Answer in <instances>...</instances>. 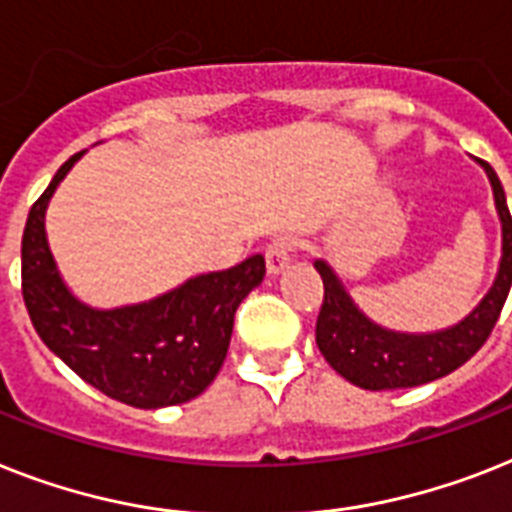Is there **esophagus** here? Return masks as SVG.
I'll return each mask as SVG.
<instances>
[{"label":"esophagus","mask_w":512,"mask_h":512,"mask_svg":"<svg viewBox=\"0 0 512 512\" xmlns=\"http://www.w3.org/2000/svg\"><path fill=\"white\" fill-rule=\"evenodd\" d=\"M292 265V247L286 239H276L265 249V268H268V276H278L281 270H286Z\"/></svg>","instance_id":"1"}]
</instances>
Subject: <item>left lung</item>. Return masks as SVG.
<instances>
[{
	"mask_svg": "<svg viewBox=\"0 0 512 512\" xmlns=\"http://www.w3.org/2000/svg\"><path fill=\"white\" fill-rule=\"evenodd\" d=\"M479 165L492 184L494 210L500 215V265L489 292L455 326L426 334L381 326L357 307L339 273L326 260L318 257L313 263L323 278V307L315 326V342L326 363L350 384L371 392L429 384L458 371L492 334L512 284V218L497 173L489 162L479 160Z\"/></svg>",
	"mask_w": 512,
	"mask_h": 512,
	"instance_id": "obj_1",
	"label": "left lung"
}]
</instances>
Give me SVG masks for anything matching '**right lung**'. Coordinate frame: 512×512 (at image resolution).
Here are the masks:
<instances>
[{
	"label": "right lung",
	"mask_w": 512,
	"mask_h": 512,
	"mask_svg": "<svg viewBox=\"0 0 512 512\" xmlns=\"http://www.w3.org/2000/svg\"><path fill=\"white\" fill-rule=\"evenodd\" d=\"M70 157L36 199L23 231V299L33 328L70 371L112 400L141 410L181 405L205 392L226 360L234 313L265 276L263 255L144 302L94 307L73 294L47 239V207Z\"/></svg>",
	"instance_id": "1"
}]
</instances>
